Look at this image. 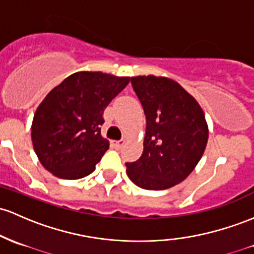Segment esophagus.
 <instances>
[{
  "label": "esophagus",
  "instance_id": "esophagus-1",
  "mask_svg": "<svg viewBox=\"0 0 254 254\" xmlns=\"http://www.w3.org/2000/svg\"><path fill=\"white\" fill-rule=\"evenodd\" d=\"M125 140H118V141H113V144L117 147V148H121V147L124 146Z\"/></svg>",
  "mask_w": 254,
  "mask_h": 254
}]
</instances>
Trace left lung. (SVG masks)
I'll use <instances>...</instances> for the list:
<instances>
[{"instance_id":"1","label":"left lung","mask_w":254,"mask_h":254,"mask_svg":"<svg viewBox=\"0 0 254 254\" xmlns=\"http://www.w3.org/2000/svg\"><path fill=\"white\" fill-rule=\"evenodd\" d=\"M146 116L140 159L127 163V177L140 188L164 190L190 175L208 138L205 114L196 100L171 78L131 77Z\"/></svg>"}]
</instances>
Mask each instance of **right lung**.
Returning a JSON list of instances; mask_svg holds the SVG:
<instances>
[{"label":"right lung","instance_id":"right-lung-1","mask_svg":"<svg viewBox=\"0 0 254 254\" xmlns=\"http://www.w3.org/2000/svg\"><path fill=\"white\" fill-rule=\"evenodd\" d=\"M129 82L130 77L80 71L49 91L31 127L33 149L44 169L64 180L95 170L110 147L101 136L104 111Z\"/></svg>","mask_w":254,"mask_h":254}]
</instances>
